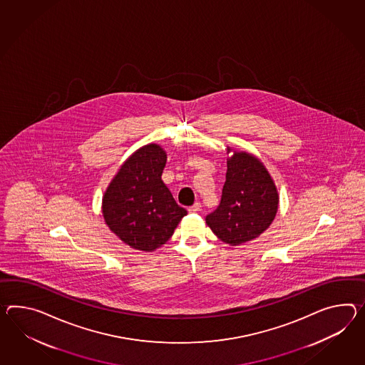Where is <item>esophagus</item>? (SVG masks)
<instances>
[{"label":"esophagus","mask_w":365,"mask_h":365,"mask_svg":"<svg viewBox=\"0 0 365 365\" xmlns=\"http://www.w3.org/2000/svg\"><path fill=\"white\" fill-rule=\"evenodd\" d=\"M188 211H190L191 214H196V212H199V211H200V203H195V205H191V207L188 208Z\"/></svg>","instance_id":"34e87169"}]
</instances>
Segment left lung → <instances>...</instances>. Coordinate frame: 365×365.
I'll list each match as a JSON object with an SVG mask.
<instances>
[{"instance_id": "obj_1", "label": "left lung", "mask_w": 365, "mask_h": 365, "mask_svg": "<svg viewBox=\"0 0 365 365\" xmlns=\"http://www.w3.org/2000/svg\"><path fill=\"white\" fill-rule=\"evenodd\" d=\"M220 205L205 222L225 244L241 245L267 231L276 217L279 196L264 163L248 151L228 148Z\"/></svg>"}]
</instances>
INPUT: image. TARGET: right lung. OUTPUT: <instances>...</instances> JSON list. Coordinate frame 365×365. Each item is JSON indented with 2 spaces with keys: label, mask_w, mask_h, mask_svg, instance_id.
I'll return each mask as SVG.
<instances>
[{
  "label": "right lung",
  "mask_w": 365,
  "mask_h": 365,
  "mask_svg": "<svg viewBox=\"0 0 365 365\" xmlns=\"http://www.w3.org/2000/svg\"><path fill=\"white\" fill-rule=\"evenodd\" d=\"M166 160L160 145H145L125 160L104 192L106 224L130 248H160L187 215L160 178Z\"/></svg>",
  "instance_id": "add662e5"
}]
</instances>
